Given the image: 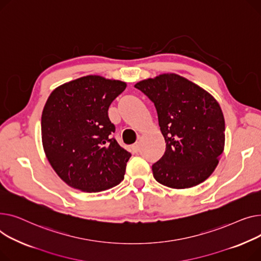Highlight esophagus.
<instances>
[{"label":"esophagus","instance_id":"obj_1","mask_svg":"<svg viewBox=\"0 0 261 261\" xmlns=\"http://www.w3.org/2000/svg\"><path fill=\"white\" fill-rule=\"evenodd\" d=\"M132 150L134 151V152H138L140 150V145L138 144V143H136V144H134L133 146H132Z\"/></svg>","mask_w":261,"mask_h":261}]
</instances>
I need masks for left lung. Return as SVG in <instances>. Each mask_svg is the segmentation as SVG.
<instances>
[{
    "label": "left lung",
    "instance_id": "left-lung-1",
    "mask_svg": "<svg viewBox=\"0 0 261 261\" xmlns=\"http://www.w3.org/2000/svg\"><path fill=\"white\" fill-rule=\"evenodd\" d=\"M135 87L154 103L166 143L164 155L151 166L154 178L172 189H189L206 180L224 147V118L218 102L176 73H163Z\"/></svg>",
    "mask_w": 261,
    "mask_h": 261
}]
</instances>
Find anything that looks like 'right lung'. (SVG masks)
<instances>
[{"label": "right lung", "mask_w": 261, "mask_h": 261, "mask_svg": "<svg viewBox=\"0 0 261 261\" xmlns=\"http://www.w3.org/2000/svg\"><path fill=\"white\" fill-rule=\"evenodd\" d=\"M126 83L86 75L57 87L42 113L41 130L45 155L69 187L97 193L123 180L130 152L112 134V102Z\"/></svg>", "instance_id": "obj_1"}]
</instances>
